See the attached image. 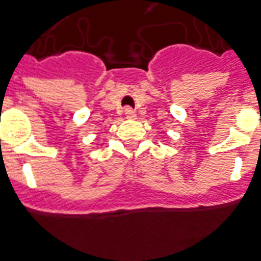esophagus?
I'll return each instance as SVG.
<instances>
[{
  "mask_svg": "<svg viewBox=\"0 0 261 261\" xmlns=\"http://www.w3.org/2000/svg\"><path fill=\"white\" fill-rule=\"evenodd\" d=\"M124 116L125 118H130V120H133V118H136V112H134L133 109H130V107H125Z\"/></svg>",
  "mask_w": 261,
  "mask_h": 261,
  "instance_id": "esophagus-1",
  "label": "esophagus"
}]
</instances>
